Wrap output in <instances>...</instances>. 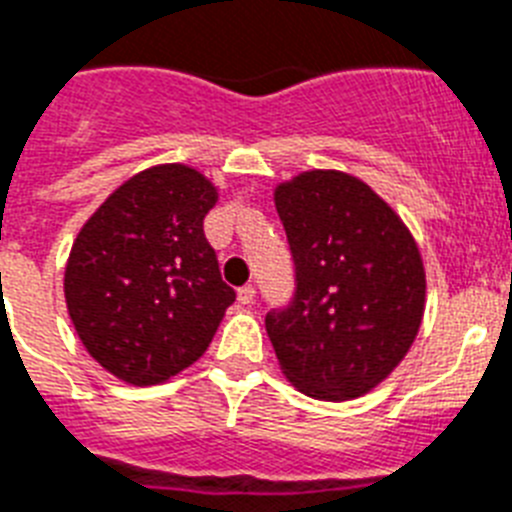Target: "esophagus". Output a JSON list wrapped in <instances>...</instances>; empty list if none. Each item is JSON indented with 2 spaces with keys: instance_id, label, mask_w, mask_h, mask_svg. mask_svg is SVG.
<instances>
[{
  "instance_id": "esophagus-1",
  "label": "esophagus",
  "mask_w": 512,
  "mask_h": 512,
  "mask_svg": "<svg viewBox=\"0 0 512 512\" xmlns=\"http://www.w3.org/2000/svg\"><path fill=\"white\" fill-rule=\"evenodd\" d=\"M236 299H239V304H252V302H255V286H252V283L242 286V289L236 291Z\"/></svg>"
}]
</instances>
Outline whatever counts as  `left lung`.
<instances>
[{
    "mask_svg": "<svg viewBox=\"0 0 512 512\" xmlns=\"http://www.w3.org/2000/svg\"><path fill=\"white\" fill-rule=\"evenodd\" d=\"M289 236L296 291L265 317L283 375L317 401H351L409 354L427 278L414 236L369 184L302 171L273 192Z\"/></svg>",
    "mask_w": 512,
    "mask_h": 512,
    "instance_id": "obj_1",
    "label": "left lung"
}]
</instances>
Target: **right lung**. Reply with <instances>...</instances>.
<instances>
[{
    "label": "right lung",
    "instance_id": "1",
    "mask_svg": "<svg viewBox=\"0 0 512 512\" xmlns=\"http://www.w3.org/2000/svg\"><path fill=\"white\" fill-rule=\"evenodd\" d=\"M216 203L208 176L161 163L130 176L83 223L64 299L85 351L119 380L158 385L179 375L234 304L203 231Z\"/></svg>",
    "mask_w": 512,
    "mask_h": 512
}]
</instances>
